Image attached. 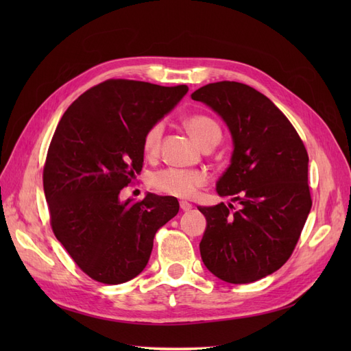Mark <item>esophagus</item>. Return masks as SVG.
<instances>
[{"label":"esophagus","mask_w":351,"mask_h":351,"mask_svg":"<svg viewBox=\"0 0 351 351\" xmlns=\"http://www.w3.org/2000/svg\"><path fill=\"white\" fill-rule=\"evenodd\" d=\"M180 209H182L183 212H186V210H190V209H192V204H189V202H184V200H182V202H180Z\"/></svg>","instance_id":"esophagus-1"}]
</instances>
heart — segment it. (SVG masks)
<instances>
[{
	"instance_id": "heart-1",
	"label": "heart",
	"mask_w": 351,
	"mask_h": 351,
	"mask_svg": "<svg viewBox=\"0 0 351 351\" xmlns=\"http://www.w3.org/2000/svg\"><path fill=\"white\" fill-rule=\"evenodd\" d=\"M189 132L204 147H214L222 137L219 123L210 115L195 114L186 119ZM164 133V123H154L143 134V152L147 156H155L159 151ZM206 184V177L193 169L164 168L149 177V186L158 193L190 199Z\"/></svg>"
}]
</instances>
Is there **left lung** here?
Segmentation results:
<instances>
[{
	"label": "left lung",
	"instance_id": "8db88e82",
	"mask_svg": "<svg viewBox=\"0 0 351 351\" xmlns=\"http://www.w3.org/2000/svg\"><path fill=\"white\" fill-rule=\"evenodd\" d=\"M192 99L209 105L230 127L234 152L217 192L240 204L199 206L208 222L202 261L226 282L258 281L280 269L300 239L312 208L309 156L290 120L247 84L209 83Z\"/></svg>",
	"mask_w": 351,
	"mask_h": 351
}]
</instances>
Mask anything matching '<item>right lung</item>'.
<instances>
[{"instance_id":"right-lung-1","label":"right lung","mask_w":351,"mask_h":351,"mask_svg":"<svg viewBox=\"0 0 351 351\" xmlns=\"http://www.w3.org/2000/svg\"><path fill=\"white\" fill-rule=\"evenodd\" d=\"M186 84L108 79L74 101L57 125L44 165V192L57 240L102 284L139 275L156 231L178 214L173 196L120 202L143 167V134L187 93Z\"/></svg>"}]
</instances>
